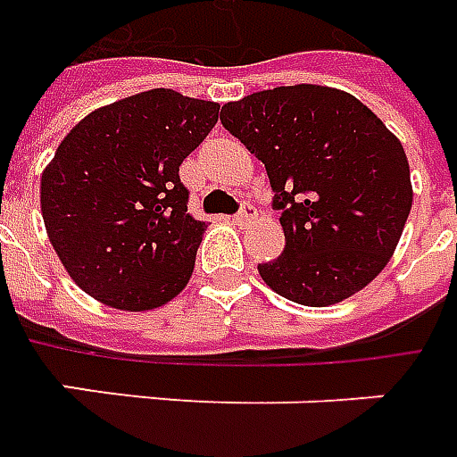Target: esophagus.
I'll use <instances>...</instances> for the list:
<instances>
[{"label":"esophagus","instance_id":"esophagus-1","mask_svg":"<svg viewBox=\"0 0 457 457\" xmlns=\"http://www.w3.org/2000/svg\"><path fill=\"white\" fill-rule=\"evenodd\" d=\"M255 216H257V209L250 204V202H243L241 209H238V214L233 216V221L238 226H248L255 221Z\"/></svg>","mask_w":457,"mask_h":457}]
</instances>
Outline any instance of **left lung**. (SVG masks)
Wrapping results in <instances>:
<instances>
[{"mask_svg": "<svg viewBox=\"0 0 457 457\" xmlns=\"http://www.w3.org/2000/svg\"><path fill=\"white\" fill-rule=\"evenodd\" d=\"M221 125L265 163L281 212L284 250L257 265L270 289L320 308L378 277L410 216V163L361 101L328 86H279L226 103Z\"/></svg>", "mask_w": 457, "mask_h": 457, "instance_id": "left-lung-1", "label": "left lung"}]
</instances>
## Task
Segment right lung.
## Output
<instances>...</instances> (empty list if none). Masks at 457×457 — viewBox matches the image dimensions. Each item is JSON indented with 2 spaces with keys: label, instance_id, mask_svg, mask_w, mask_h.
Segmentation results:
<instances>
[{
  "label": "right lung",
  "instance_id": "obj_1",
  "mask_svg": "<svg viewBox=\"0 0 457 457\" xmlns=\"http://www.w3.org/2000/svg\"><path fill=\"white\" fill-rule=\"evenodd\" d=\"M219 105L151 88L86 115L43 170L40 207L64 270L88 296L149 311L185 289L204 221L187 212L180 163Z\"/></svg>",
  "mask_w": 457,
  "mask_h": 457
}]
</instances>
